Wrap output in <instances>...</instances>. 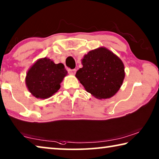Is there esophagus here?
Wrapping results in <instances>:
<instances>
[{
    "label": "esophagus",
    "instance_id": "obj_1",
    "mask_svg": "<svg viewBox=\"0 0 159 159\" xmlns=\"http://www.w3.org/2000/svg\"><path fill=\"white\" fill-rule=\"evenodd\" d=\"M75 71H76L75 69H69V73L71 75H74L75 74Z\"/></svg>",
    "mask_w": 159,
    "mask_h": 159
}]
</instances>
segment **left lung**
<instances>
[{"mask_svg":"<svg viewBox=\"0 0 159 159\" xmlns=\"http://www.w3.org/2000/svg\"><path fill=\"white\" fill-rule=\"evenodd\" d=\"M75 77L85 90L98 99L115 95L125 79V66L119 57L105 47L90 51L81 60Z\"/></svg>","mask_w":159,"mask_h":159,"instance_id":"obj_1","label":"left lung"}]
</instances>
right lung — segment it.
<instances>
[{"label":"right lung","mask_w":159,"mask_h":159,"mask_svg":"<svg viewBox=\"0 0 159 159\" xmlns=\"http://www.w3.org/2000/svg\"><path fill=\"white\" fill-rule=\"evenodd\" d=\"M66 74L67 70L61 63L56 64L47 57L42 58L28 70L25 84L33 96L46 99L59 90L60 84Z\"/></svg>","instance_id":"add662e5"}]
</instances>
